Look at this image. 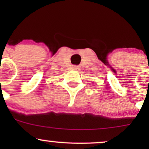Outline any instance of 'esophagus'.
Masks as SVG:
<instances>
[{
  "label": "esophagus",
  "mask_w": 149,
  "mask_h": 149,
  "mask_svg": "<svg viewBox=\"0 0 149 149\" xmlns=\"http://www.w3.org/2000/svg\"><path fill=\"white\" fill-rule=\"evenodd\" d=\"M80 66H79V65H73V70H80Z\"/></svg>",
  "instance_id": "esophagus-1"
}]
</instances>
